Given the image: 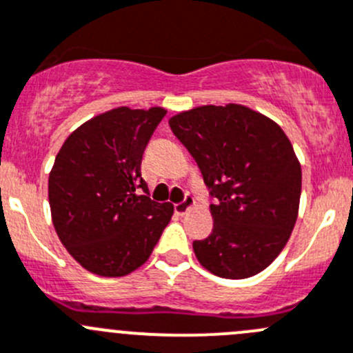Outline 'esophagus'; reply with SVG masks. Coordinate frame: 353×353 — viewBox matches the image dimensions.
I'll use <instances>...</instances> for the list:
<instances>
[{
  "mask_svg": "<svg viewBox=\"0 0 353 353\" xmlns=\"http://www.w3.org/2000/svg\"><path fill=\"white\" fill-rule=\"evenodd\" d=\"M193 203H194V198L191 196L190 193H186V194H184L183 201H179V203L174 205V210H176V214L183 215V214H186V212L190 210L191 207H193Z\"/></svg>",
  "mask_w": 353,
  "mask_h": 353,
  "instance_id": "obj_1",
  "label": "esophagus"
}]
</instances>
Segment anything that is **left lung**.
I'll list each match as a JSON object with an SVG mask.
<instances>
[{
	"label": "left lung",
	"mask_w": 353,
	"mask_h": 353,
	"mask_svg": "<svg viewBox=\"0 0 353 353\" xmlns=\"http://www.w3.org/2000/svg\"><path fill=\"white\" fill-rule=\"evenodd\" d=\"M198 163L214 229L193 241L194 255L219 278L259 274L281 253L299 214L302 169L283 129L241 107H198L169 121Z\"/></svg>",
	"instance_id": "obj_1"
}]
</instances>
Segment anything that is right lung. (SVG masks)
Instances as JSON below:
<instances>
[{"label":"right lung","mask_w":353,"mask_h":353,"mask_svg":"<svg viewBox=\"0 0 353 353\" xmlns=\"http://www.w3.org/2000/svg\"><path fill=\"white\" fill-rule=\"evenodd\" d=\"M167 112L114 108L75 129L48 179L51 219L67 252L98 276L141 268L172 217L150 198L141 160Z\"/></svg>","instance_id":"add662e5"}]
</instances>
